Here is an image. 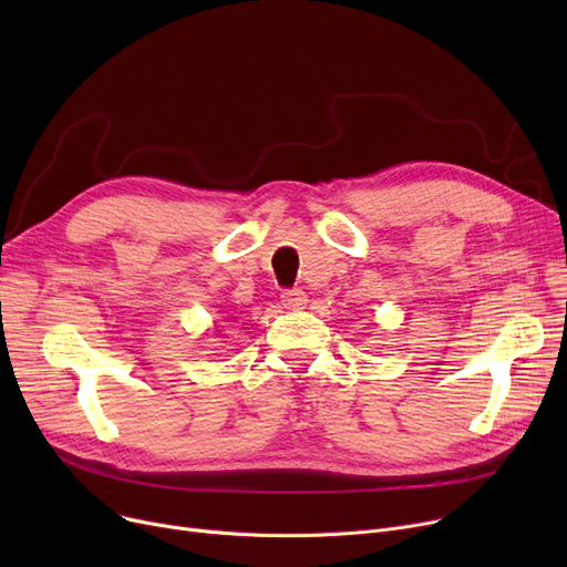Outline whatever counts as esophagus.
Listing matches in <instances>:
<instances>
[{
  "mask_svg": "<svg viewBox=\"0 0 567 567\" xmlns=\"http://www.w3.org/2000/svg\"><path fill=\"white\" fill-rule=\"evenodd\" d=\"M306 303H308V296H306L303 289H285L282 291V306L285 308L296 310V308H303Z\"/></svg>",
  "mask_w": 567,
  "mask_h": 567,
  "instance_id": "obj_1",
  "label": "esophagus"
}]
</instances>
